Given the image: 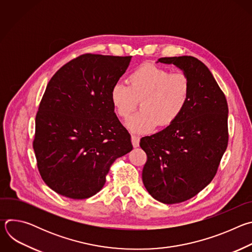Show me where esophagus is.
Listing matches in <instances>:
<instances>
[{"label":"esophagus","mask_w":252,"mask_h":252,"mask_svg":"<svg viewBox=\"0 0 252 252\" xmlns=\"http://www.w3.org/2000/svg\"><path fill=\"white\" fill-rule=\"evenodd\" d=\"M131 142L134 148H137L139 146V136L136 134H131Z\"/></svg>","instance_id":"34e87169"}]
</instances>
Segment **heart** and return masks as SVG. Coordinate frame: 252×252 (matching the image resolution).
Wrapping results in <instances>:
<instances>
[{"label": "heart", "instance_id": "1", "mask_svg": "<svg viewBox=\"0 0 252 252\" xmlns=\"http://www.w3.org/2000/svg\"><path fill=\"white\" fill-rule=\"evenodd\" d=\"M128 86L117 83L111 90V102L116 114L126 120L140 101L141 111L127 123L134 132H148L158 124H172L186 109L190 98L191 84L185 73H170L164 67L145 63L132 70Z\"/></svg>", "mask_w": 252, "mask_h": 252}]
</instances>
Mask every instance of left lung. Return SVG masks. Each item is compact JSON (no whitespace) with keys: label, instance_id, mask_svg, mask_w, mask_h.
<instances>
[{"label":"left lung","instance_id":"left-lung-1","mask_svg":"<svg viewBox=\"0 0 252 252\" xmlns=\"http://www.w3.org/2000/svg\"><path fill=\"white\" fill-rule=\"evenodd\" d=\"M158 62L183 69L191 84L182 115L139 142L148 157L143 185L155 199L173 204L196 195L217 174L228 143V106L210 70L196 58H160Z\"/></svg>","mask_w":252,"mask_h":252}]
</instances>
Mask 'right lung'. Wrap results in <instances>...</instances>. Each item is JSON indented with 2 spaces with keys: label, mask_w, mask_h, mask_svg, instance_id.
I'll use <instances>...</instances> for the list:
<instances>
[{
  "label": "right lung",
  "mask_w": 252,
  "mask_h": 252,
  "mask_svg": "<svg viewBox=\"0 0 252 252\" xmlns=\"http://www.w3.org/2000/svg\"><path fill=\"white\" fill-rule=\"evenodd\" d=\"M130 59L85 54L50 80L35 116L32 148L43 181L57 193L73 199L94 195L113 162L132 150L110 96Z\"/></svg>",
  "instance_id": "1"
}]
</instances>
